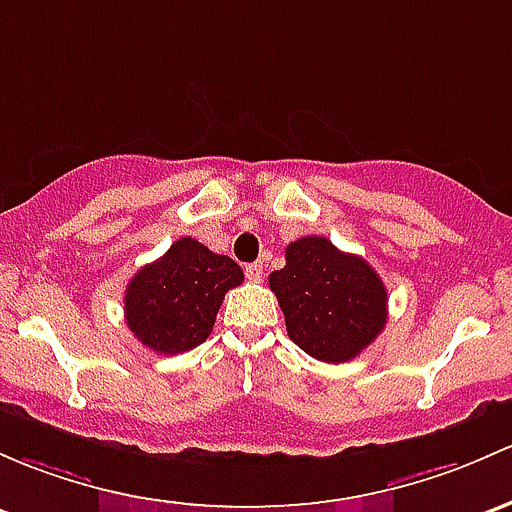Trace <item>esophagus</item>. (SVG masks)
Here are the masks:
<instances>
[{
	"label": "esophagus",
	"mask_w": 512,
	"mask_h": 512,
	"mask_svg": "<svg viewBox=\"0 0 512 512\" xmlns=\"http://www.w3.org/2000/svg\"><path fill=\"white\" fill-rule=\"evenodd\" d=\"M245 274L250 282H262V262H252V265H247Z\"/></svg>",
	"instance_id": "1"
}]
</instances>
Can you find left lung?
I'll return each instance as SVG.
<instances>
[{"label":"left lung","instance_id":"obj_1","mask_svg":"<svg viewBox=\"0 0 512 512\" xmlns=\"http://www.w3.org/2000/svg\"><path fill=\"white\" fill-rule=\"evenodd\" d=\"M287 333L311 358L346 363L378 338L387 321V289L363 257L309 235L289 242L287 265L270 274Z\"/></svg>","mask_w":512,"mask_h":512}]
</instances>
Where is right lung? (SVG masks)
<instances>
[{
	"instance_id": "right-lung-1",
	"label": "right lung",
	"mask_w": 512,
	"mask_h": 512,
	"mask_svg": "<svg viewBox=\"0 0 512 512\" xmlns=\"http://www.w3.org/2000/svg\"><path fill=\"white\" fill-rule=\"evenodd\" d=\"M242 270L193 238H181L134 274L125 292L129 331L154 353L176 355L211 336L225 292L242 284Z\"/></svg>"
}]
</instances>
